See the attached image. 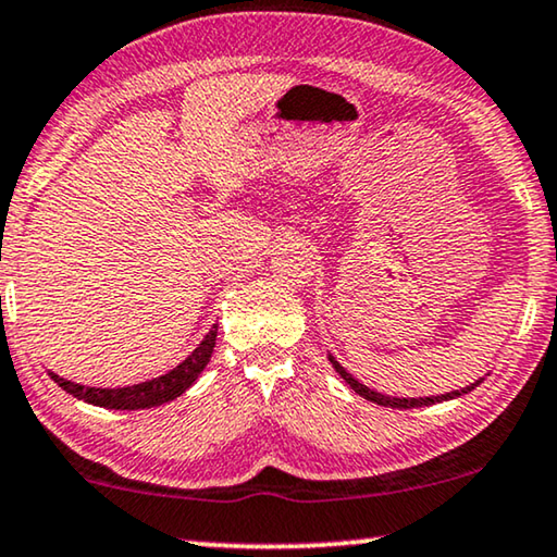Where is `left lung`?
I'll return each mask as SVG.
<instances>
[{
  "instance_id": "8db88e82",
  "label": "left lung",
  "mask_w": 557,
  "mask_h": 557,
  "mask_svg": "<svg viewBox=\"0 0 557 557\" xmlns=\"http://www.w3.org/2000/svg\"><path fill=\"white\" fill-rule=\"evenodd\" d=\"M330 362H332V368L337 370V375L343 377L345 383L355 389V393H358L360 397H364V400L383 405V408H400V410L425 408V405H435V403H443V400H455V397L470 393V389H475L480 383H483V380H475V383L468 385V387L453 389V393H445V395H433V397H389V395L377 393V389H370L368 385H362L360 380H355V377L350 375V372H347V370L343 368V364H339L335 358H332V355H330Z\"/></svg>"
}]
</instances>
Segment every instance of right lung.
Masks as SVG:
<instances>
[{"label": "right lung", "instance_id": "1", "mask_svg": "<svg viewBox=\"0 0 557 557\" xmlns=\"http://www.w3.org/2000/svg\"><path fill=\"white\" fill-rule=\"evenodd\" d=\"M214 339H218V325L207 332L202 343L195 347V352L189 355L187 360H182L177 368L164 372L160 377L147 380V383L129 385V387H85L72 383V380H64L54 372H49L52 380L66 393L77 397V400H85L89 405H97V408L107 410H145V408H157V405H164L180 397L185 389L195 383L199 372L207 368V362L212 358Z\"/></svg>", "mask_w": 557, "mask_h": 557}]
</instances>
